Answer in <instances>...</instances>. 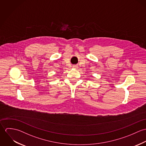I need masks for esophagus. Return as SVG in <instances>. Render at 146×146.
<instances>
[{"label":"esophagus","instance_id":"1","mask_svg":"<svg viewBox=\"0 0 146 146\" xmlns=\"http://www.w3.org/2000/svg\"><path fill=\"white\" fill-rule=\"evenodd\" d=\"M72 67H73L74 68H78V66H76V65H74V66H72Z\"/></svg>","mask_w":146,"mask_h":146}]
</instances>
